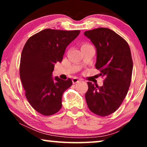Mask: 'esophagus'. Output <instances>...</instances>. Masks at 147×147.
Instances as JSON below:
<instances>
[{
    "instance_id": "1",
    "label": "esophagus",
    "mask_w": 147,
    "mask_h": 147,
    "mask_svg": "<svg viewBox=\"0 0 147 147\" xmlns=\"http://www.w3.org/2000/svg\"><path fill=\"white\" fill-rule=\"evenodd\" d=\"M72 82H73L74 84H76V83H78V82H80V80H79L77 78H73V80H72Z\"/></svg>"
}]
</instances>
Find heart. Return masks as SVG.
<instances>
[{"label": "heart", "mask_w": 147, "mask_h": 147, "mask_svg": "<svg viewBox=\"0 0 147 147\" xmlns=\"http://www.w3.org/2000/svg\"><path fill=\"white\" fill-rule=\"evenodd\" d=\"M89 45H90V44H89V43H83V44H82V47H86V46H89Z\"/></svg>", "instance_id": "b5f03b06"}]
</instances>
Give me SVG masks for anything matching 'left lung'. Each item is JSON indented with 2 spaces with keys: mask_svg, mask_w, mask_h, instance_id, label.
I'll return each instance as SVG.
<instances>
[{
  "mask_svg": "<svg viewBox=\"0 0 147 147\" xmlns=\"http://www.w3.org/2000/svg\"><path fill=\"white\" fill-rule=\"evenodd\" d=\"M96 46V68L104 77L103 86L88 82L85 97L90 111L106 116L121 105L131 82L133 62L126 40L108 28L100 27L84 32Z\"/></svg>",
  "mask_w": 147,
  "mask_h": 147,
  "instance_id": "8db88e82",
  "label": "left lung"
}]
</instances>
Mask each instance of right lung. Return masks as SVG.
<instances>
[{"label": "right lung", "mask_w": 147, "mask_h": 147, "mask_svg": "<svg viewBox=\"0 0 147 147\" xmlns=\"http://www.w3.org/2000/svg\"><path fill=\"white\" fill-rule=\"evenodd\" d=\"M80 33L46 29L29 37L24 45L20 78L28 102L42 115L57 113L61 108L63 92L72 85L70 78L53 80L51 76L55 64L62 61L67 46Z\"/></svg>", "instance_id": "obj_1"}]
</instances>
